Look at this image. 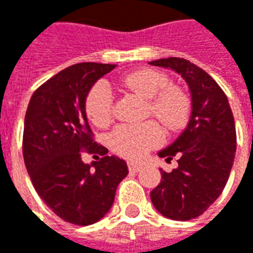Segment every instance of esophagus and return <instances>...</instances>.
I'll use <instances>...</instances> for the list:
<instances>
[{
  "label": "esophagus",
  "mask_w": 253,
  "mask_h": 253,
  "mask_svg": "<svg viewBox=\"0 0 253 253\" xmlns=\"http://www.w3.org/2000/svg\"><path fill=\"white\" fill-rule=\"evenodd\" d=\"M128 169L129 171H133V173H136V171H139L142 169L141 165H136V163H133V162H129L128 163Z\"/></svg>",
  "instance_id": "obj_1"
}]
</instances>
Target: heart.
I'll use <instances>...</instances> for the list:
<instances>
[{"label": "heart", "instance_id": "heart-1", "mask_svg": "<svg viewBox=\"0 0 253 253\" xmlns=\"http://www.w3.org/2000/svg\"><path fill=\"white\" fill-rule=\"evenodd\" d=\"M121 84L132 92L148 98L146 114L153 115L169 129L179 131L187 125L191 114L189 97L177 87L169 85L163 73L142 69L124 76ZM88 121L98 128L108 126L112 121V95L104 83L95 84L84 102ZM165 139L162 126L156 121L133 125H121L108 138L112 152L128 161H141Z\"/></svg>", "mask_w": 253, "mask_h": 253}]
</instances>
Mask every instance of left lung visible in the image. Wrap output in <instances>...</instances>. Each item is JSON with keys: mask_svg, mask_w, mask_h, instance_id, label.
<instances>
[{"mask_svg": "<svg viewBox=\"0 0 253 253\" xmlns=\"http://www.w3.org/2000/svg\"><path fill=\"white\" fill-rule=\"evenodd\" d=\"M171 69L187 82L193 111L189 125L161 158H179L177 169L161 170L151 200L161 214L187 221L201 215L218 199L228 181L237 151V132L228 98L217 82L199 66L180 57L151 62Z\"/></svg>", "mask_w": 253, "mask_h": 253, "instance_id": "left-lung-1", "label": "left lung"}]
</instances>
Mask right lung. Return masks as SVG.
<instances>
[{
    "instance_id": "1",
    "label": "right lung",
    "mask_w": 253,
    "mask_h": 253,
    "mask_svg": "<svg viewBox=\"0 0 253 253\" xmlns=\"http://www.w3.org/2000/svg\"><path fill=\"white\" fill-rule=\"evenodd\" d=\"M114 67L102 63L66 67L34 92L25 115L22 152L31 181L44 204L74 225L101 219L128 174L125 162L105 156L108 149L94 141L84 110L92 84ZM82 151L103 158L85 165Z\"/></svg>"
}]
</instances>
